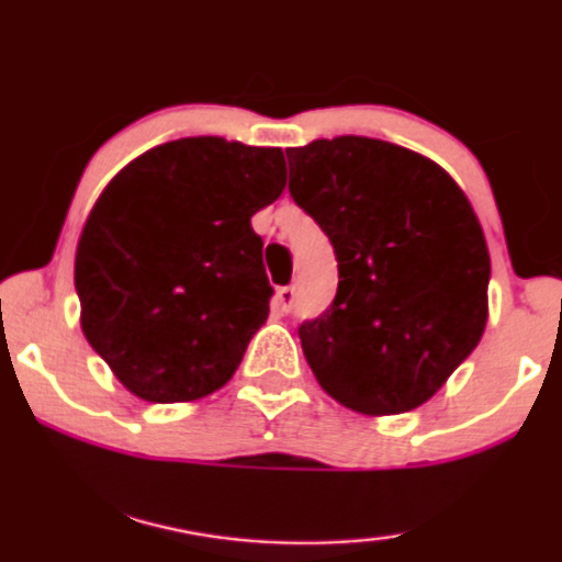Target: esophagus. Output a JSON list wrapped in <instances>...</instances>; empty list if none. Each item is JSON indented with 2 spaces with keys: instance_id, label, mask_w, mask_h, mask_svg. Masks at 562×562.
I'll list each match as a JSON object with an SVG mask.
<instances>
[{
  "instance_id": "34e87169",
  "label": "esophagus",
  "mask_w": 562,
  "mask_h": 562,
  "mask_svg": "<svg viewBox=\"0 0 562 562\" xmlns=\"http://www.w3.org/2000/svg\"><path fill=\"white\" fill-rule=\"evenodd\" d=\"M296 296H299L296 286L279 289V291H276V307H279L281 312H291V310H294V304H296Z\"/></svg>"
}]
</instances>
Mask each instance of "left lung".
<instances>
[{"instance_id": "1", "label": "left lung", "mask_w": 562, "mask_h": 562, "mask_svg": "<svg viewBox=\"0 0 562 562\" xmlns=\"http://www.w3.org/2000/svg\"><path fill=\"white\" fill-rule=\"evenodd\" d=\"M286 157L291 199L338 260L333 304L299 325L319 387L363 415L424 405L487 323L491 255L468 195L382 138H317Z\"/></svg>"}]
</instances>
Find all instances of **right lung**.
<instances>
[{"mask_svg":"<svg viewBox=\"0 0 562 562\" xmlns=\"http://www.w3.org/2000/svg\"><path fill=\"white\" fill-rule=\"evenodd\" d=\"M283 186L281 149L222 136L159 144L108 183L75 286L85 338L128 392L191 403L229 382L273 294L250 218Z\"/></svg>","mask_w":562,"mask_h":562,"instance_id":"1","label":"right lung"}]
</instances>
